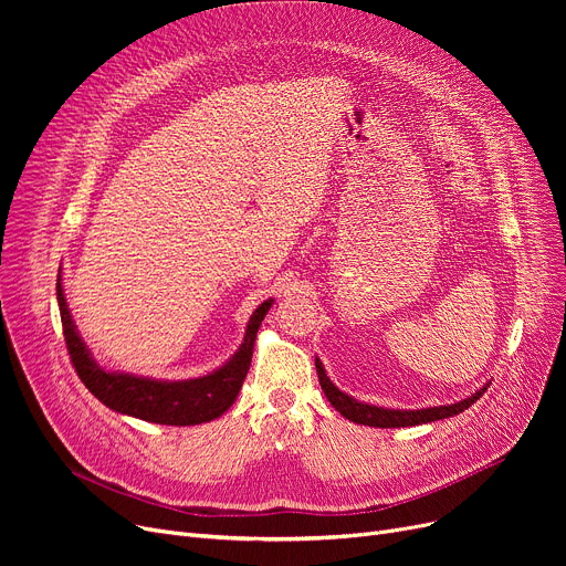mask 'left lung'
<instances>
[{
  "label": "left lung",
  "mask_w": 566,
  "mask_h": 566,
  "mask_svg": "<svg viewBox=\"0 0 566 566\" xmlns=\"http://www.w3.org/2000/svg\"><path fill=\"white\" fill-rule=\"evenodd\" d=\"M316 371H318V382L323 395L328 397L333 408L344 415L346 420L355 424H365V427H378V429H399V427H418V424H429L436 420L452 418V415L463 412L470 408L474 401H478L491 382H484L480 390H474L470 397L448 403V406H429V408H418V410H403V408H382V406H371L365 401H358L355 397L342 392L337 385L331 380V376L325 374L323 363L316 358Z\"/></svg>",
  "instance_id": "1"
}]
</instances>
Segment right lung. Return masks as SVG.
Instances as JSON below:
<instances>
[{"instance_id":"1","label":"right lung","mask_w":566,"mask_h":566,"mask_svg":"<svg viewBox=\"0 0 566 566\" xmlns=\"http://www.w3.org/2000/svg\"><path fill=\"white\" fill-rule=\"evenodd\" d=\"M56 303L59 314H62L64 337L73 367L88 392L109 410L128 415V418L169 427H192L218 420L235 401L252 365V350L259 325L275 301L268 298L252 312L243 344L238 346V350L227 363L203 376L184 380L148 378L101 367L71 316L66 293L62 286V268H59L56 275Z\"/></svg>"}]
</instances>
